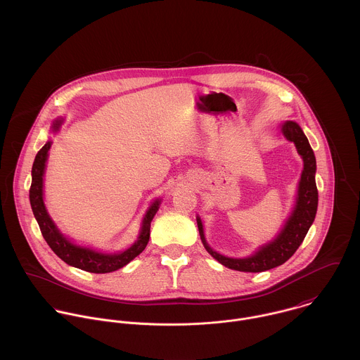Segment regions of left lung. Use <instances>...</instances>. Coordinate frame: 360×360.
I'll list each match as a JSON object with an SVG mask.
<instances>
[{"label":"left lung","mask_w":360,"mask_h":360,"mask_svg":"<svg viewBox=\"0 0 360 360\" xmlns=\"http://www.w3.org/2000/svg\"><path fill=\"white\" fill-rule=\"evenodd\" d=\"M283 134L287 137V140L292 141L298 150L300 155L304 159V170L298 187V197L297 204L288 217L284 229L277 236L274 241H271L267 245H263L255 255L244 259H234L227 257L214 252L206 243L202 229V221L200 217H197L200 236L202 240V244L206 251L214 257L217 262H220L223 266L238 270V271H264L270 270L273 267H277L287 262L290 257L295 254V251L302 244L305 236L308 234L309 227L311 226L316 210H317V201H319V193L316 187L314 173H316V158L313 154V150L309 144L307 136L304 134L302 129L295 122H285L281 127Z\"/></svg>","instance_id":"left-lung-1"}]
</instances>
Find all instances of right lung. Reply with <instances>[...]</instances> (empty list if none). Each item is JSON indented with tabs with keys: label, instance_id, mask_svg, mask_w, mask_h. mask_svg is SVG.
Wrapping results in <instances>:
<instances>
[{
	"label": "right lung",
	"instance_id": "1",
	"mask_svg": "<svg viewBox=\"0 0 360 360\" xmlns=\"http://www.w3.org/2000/svg\"><path fill=\"white\" fill-rule=\"evenodd\" d=\"M62 120H56L52 126V130L56 131L59 129ZM51 141H49L34 158L33 167H32V186L29 191L30 205L33 209L34 217L39 223V227L41 230V234L47 244L50 245L52 251L60 257L65 263L75 266L77 269L90 271V273H109L115 271L123 266H126L130 260H133L137 255H140L148 241H150V229L151 221L154 219L155 213L159 207V201H155L150 206L147 214L143 220V227L140 231V236L137 241L126 251L120 254H101L89 248H82L77 245H73L70 241H68L59 230L55 227L53 221L50 219L46 206L43 202V176H44V167L46 160L49 156V150L51 148Z\"/></svg>",
	"mask_w": 360,
	"mask_h": 360
}]
</instances>
